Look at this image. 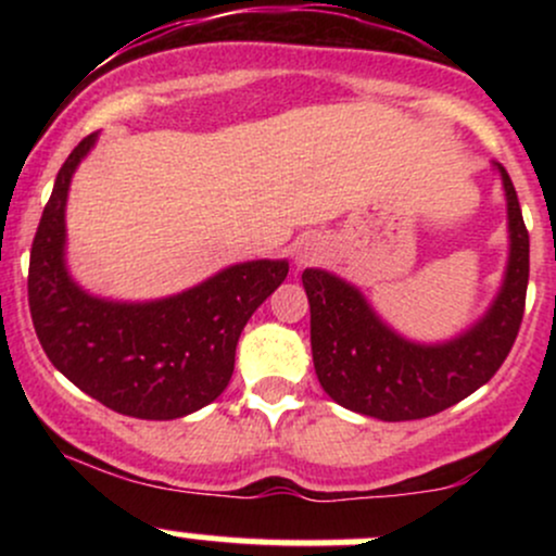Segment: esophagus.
<instances>
[{
  "instance_id": "34e87169",
  "label": "esophagus",
  "mask_w": 556,
  "mask_h": 556,
  "mask_svg": "<svg viewBox=\"0 0 556 556\" xmlns=\"http://www.w3.org/2000/svg\"><path fill=\"white\" fill-rule=\"evenodd\" d=\"M295 258H298V264H314V261L318 258V248L308 245V242H305V245L298 248Z\"/></svg>"
}]
</instances>
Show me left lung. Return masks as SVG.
Masks as SVG:
<instances>
[{"label":"left lung","mask_w":556,"mask_h":556,"mask_svg":"<svg viewBox=\"0 0 556 556\" xmlns=\"http://www.w3.org/2000/svg\"><path fill=\"white\" fill-rule=\"evenodd\" d=\"M500 172L509 219L507 274L489 314L457 340H402L379 321L355 287L329 271H303L314 366L331 400L379 420L429 418L457 405L500 371L520 331L531 269L518 193L502 164Z\"/></svg>","instance_id":"8db88e82"}]
</instances>
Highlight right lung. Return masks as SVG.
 Here are the masks:
<instances>
[{"label": "right lung", "instance_id": "1", "mask_svg": "<svg viewBox=\"0 0 556 556\" xmlns=\"http://www.w3.org/2000/svg\"><path fill=\"white\" fill-rule=\"evenodd\" d=\"M93 140L83 138L62 164L38 222L28 269L36 337L56 371L114 413L182 418L225 392L242 327L290 266L248 261L154 303H110L83 292L65 269V203L70 177Z\"/></svg>", "mask_w": 556, "mask_h": 556}]
</instances>
